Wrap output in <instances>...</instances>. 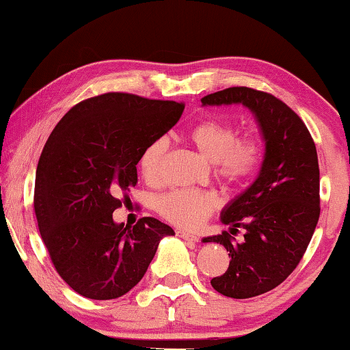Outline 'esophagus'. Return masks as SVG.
<instances>
[{
	"label": "esophagus",
	"mask_w": 350,
	"mask_h": 350,
	"mask_svg": "<svg viewBox=\"0 0 350 350\" xmlns=\"http://www.w3.org/2000/svg\"><path fill=\"white\" fill-rule=\"evenodd\" d=\"M176 236L185 239V241H189V242H199V237L196 236V234H191L188 231H176Z\"/></svg>",
	"instance_id": "1"
}]
</instances>
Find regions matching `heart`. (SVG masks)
I'll return each mask as SVG.
<instances>
[{
    "instance_id": "1",
    "label": "heart",
    "mask_w": 350,
    "mask_h": 350,
    "mask_svg": "<svg viewBox=\"0 0 350 350\" xmlns=\"http://www.w3.org/2000/svg\"><path fill=\"white\" fill-rule=\"evenodd\" d=\"M189 142L208 162L215 164V176L226 185H239L255 174L261 161L256 138H237V129L223 119H205L191 127ZM169 151L167 138L159 137L142 151L140 172L150 183H157ZM156 210L175 226L194 229L215 210L210 194L191 189H174L156 200Z\"/></svg>"
}]
</instances>
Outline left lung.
<instances>
[{
	"instance_id": "left-lung-1",
	"label": "left lung",
	"mask_w": 350,
	"mask_h": 350,
	"mask_svg": "<svg viewBox=\"0 0 350 350\" xmlns=\"http://www.w3.org/2000/svg\"><path fill=\"white\" fill-rule=\"evenodd\" d=\"M204 107L241 103L255 114L265 140L256 180L221 212V221L246 229L241 244L229 232L205 237L229 252L228 271L210 284L218 293L245 299L280 285L299 265L320 215V172L315 143L293 109L274 95L229 88L205 95Z\"/></svg>"
}]
</instances>
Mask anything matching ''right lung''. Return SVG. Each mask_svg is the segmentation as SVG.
I'll return each mask as SVG.
<instances>
[{
    "instance_id": "right-lung-1",
    "label": "right lung",
    "mask_w": 350,
    "mask_h": 350,
    "mask_svg": "<svg viewBox=\"0 0 350 350\" xmlns=\"http://www.w3.org/2000/svg\"><path fill=\"white\" fill-rule=\"evenodd\" d=\"M185 105L108 92L75 105L47 138L36 169L35 213L59 275L76 293L114 299L131 291L174 229L145 217L114 223L137 185L142 151L178 122Z\"/></svg>"
}]
</instances>
